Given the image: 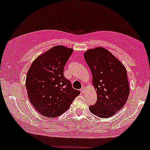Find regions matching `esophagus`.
<instances>
[{
    "label": "esophagus",
    "instance_id": "esophagus-1",
    "mask_svg": "<svg viewBox=\"0 0 150 150\" xmlns=\"http://www.w3.org/2000/svg\"><path fill=\"white\" fill-rule=\"evenodd\" d=\"M81 91L83 93H84V92H85V87H82V88L81 89Z\"/></svg>",
    "mask_w": 150,
    "mask_h": 150
}]
</instances>
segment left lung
I'll list each match as a JSON object with an SVG mask.
<instances>
[{
    "instance_id": "8db88e82",
    "label": "left lung",
    "mask_w": 150,
    "mask_h": 150,
    "mask_svg": "<svg viewBox=\"0 0 150 150\" xmlns=\"http://www.w3.org/2000/svg\"><path fill=\"white\" fill-rule=\"evenodd\" d=\"M84 58L91 69L97 93V102L89 106L90 112L101 118L110 117L128 98L130 87L126 67L103 47L89 49L84 53Z\"/></svg>"
}]
</instances>
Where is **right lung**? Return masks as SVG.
<instances>
[{"label": "right lung", "instance_id": "1", "mask_svg": "<svg viewBox=\"0 0 150 150\" xmlns=\"http://www.w3.org/2000/svg\"><path fill=\"white\" fill-rule=\"evenodd\" d=\"M72 52L73 49L61 45L52 47L35 59L27 72L26 87L30 103L47 117L64 113L80 94L63 76Z\"/></svg>", "mask_w": 150, "mask_h": 150}]
</instances>
